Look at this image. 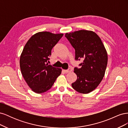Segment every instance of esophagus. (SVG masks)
Returning <instances> with one entry per match:
<instances>
[{"label":"esophagus","instance_id":"1","mask_svg":"<svg viewBox=\"0 0 128 128\" xmlns=\"http://www.w3.org/2000/svg\"><path fill=\"white\" fill-rule=\"evenodd\" d=\"M63 71L64 72H70L72 71V68H68L67 70H63Z\"/></svg>","mask_w":128,"mask_h":128}]
</instances>
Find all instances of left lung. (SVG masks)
<instances>
[{
	"mask_svg": "<svg viewBox=\"0 0 128 128\" xmlns=\"http://www.w3.org/2000/svg\"><path fill=\"white\" fill-rule=\"evenodd\" d=\"M65 37L75 50V60H83L80 64L82 67L74 68L77 78L72 86L80 94H88L103 79L108 61L106 50L100 38L92 31H76L66 33Z\"/></svg>",
	"mask_w": 128,
	"mask_h": 128,
	"instance_id": "1",
	"label": "left lung"
}]
</instances>
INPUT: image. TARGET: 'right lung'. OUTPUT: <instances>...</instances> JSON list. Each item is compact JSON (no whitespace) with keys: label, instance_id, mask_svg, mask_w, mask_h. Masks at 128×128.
<instances>
[{"label":"right lung","instance_id":"1","mask_svg":"<svg viewBox=\"0 0 128 128\" xmlns=\"http://www.w3.org/2000/svg\"><path fill=\"white\" fill-rule=\"evenodd\" d=\"M63 34L42 32L34 34L26 42L20 59L23 77L32 91L42 94L51 88L61 73V68L48 64L51 50Z\"/></svg>","mask_w":128,"mask_h":128}]
</instances>
